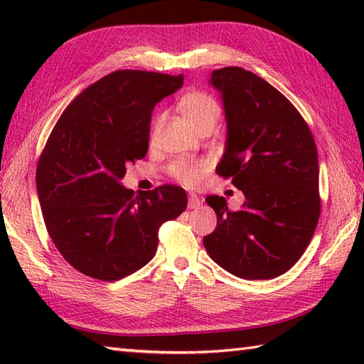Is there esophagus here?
Instances as JSON below:
<instances>
[{
  "label": "esophagus",
  "mask_w": 364,
  "mask_h": 364,
  "mask_svg": "<svg viewBox=\"0 0 364 364\" xmlns=\"http://www.w3.org/2000/svg\"><path fill=\"white\" fill-rule=\"evenodd\" d=\"M200 205H202V198H200V197L196 196V194H189L188 206L191 208V210H197V208H200Z\"/></svg>",
  "instance_id": "1"
}]
</instances>
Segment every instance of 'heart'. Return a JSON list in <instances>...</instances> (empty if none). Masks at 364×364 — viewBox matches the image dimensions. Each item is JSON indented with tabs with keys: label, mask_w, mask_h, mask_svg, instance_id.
Masks as SVG:
<instances>
[{
	"label": "heart",
	"mask_w": 364,
	"mask_h": 364,
	"mask_svg": "<svg viewBox=\"0 0 364 364\" xmlns=\"http://www.w3.org/2000/svg\"><path fill=\"white\" fill-rule=\"evenodd\" d=\"M180 111L198 133L206 128L214 129L222 114L218 100L206 92H191L184 95L180 102ZM206 167L205 161H176L170 172L184 186H196L206 172Z\"/></svg>",
	"instance_id": "1"
}]
</instances>
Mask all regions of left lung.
<instances>
[{
  "instance_id": "obj_1",
  "label": "left lung",
  "mask_w": 364,
  "mask_h": 364,
  "mask_svg": "<svg viewBox=\"0 0 364 364\" xmlns=\"http://www.w3.org/2000/svg\"><path fill=\"white\" fill-rule=\"evenodd\" d=\"M227 119L225 153L215 173L231 178L245 202L206 197L218 227L203 237L208 255L245 280H269L304 255L321 214L318 149L306 122L282 92L241 67L214 70Z\"/></svg>"
}]
</instances>
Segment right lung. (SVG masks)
<instances>
[{
	"mask_svg": "<svg viewBox=\"0 0 364 364\" xmlns=\"http://www.w3.org/2000/svg\"><path fill=\"white\" fill-rule=\"evenodd\" d=\"M183 75L117 70L84 89L54 125L36 184L48 235L81 274L115 282L149 262L162 223L188 206L183 188L139 192L120 180L149 151L153 107Z\"/></svg>",
	"mask_w": 364,
	"mask_h": 364,
	"instance_id": "right-lung-1",
	"label": "right lung"
}]
</instances>
